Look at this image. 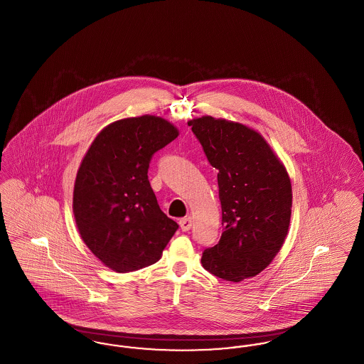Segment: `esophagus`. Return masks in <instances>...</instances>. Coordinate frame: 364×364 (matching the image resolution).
I'll list each match as a JSON object with an SVG mask.
<instances>
[{
	"label": "esophagus",
	"instance_id": "obj_1",
	"mask_svg": "<svg viewBox=\"0 0 364 364\" xmlns=\"http://www.w3.org/2000/svg\"><path fill=\"white\" fill-rule=\"evenodd\" d=\"M192 218L191 217H186V218H181L180 221H178V224H180V228H181V230H184V232H187V230H190L191 226H192Z\"/></svg>",
	"mask_w": 364,
	"mask_h": 364
}]
</instances>
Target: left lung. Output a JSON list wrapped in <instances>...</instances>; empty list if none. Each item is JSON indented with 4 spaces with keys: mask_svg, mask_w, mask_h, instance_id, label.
<instances>
[{
    "mask_svg": "<svg viewBox=\"0 0 364 364\" xmlns=\"http://www.w3.org/2000/svg\"><path fill=\"white\" fill-rule=\"evenodd\" d=\"M218 171L223 235L202 266L232 282L264 270L281 250L292 213V186L282 162L259 132L240 122L203 116L188 122Z\"/></svg>",
    "mask_w": 364,
    "mask_h": 364,
    "instance_id": "8db88e82",
    "label": "left lung"
}]
</instances>
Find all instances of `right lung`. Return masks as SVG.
<instances>
[{
    "label": "right lung",
    "mask_w": 364,
    "mask_h": 364,
    "mask_svg": "<svg viewBox=\"0 0 364 364\" xmlns=\"http://www.w3.org/2000/svg\"><path fill=\"white\" fill-rule=\"evenodd\" d=\"M178 136L173 124L144 114L112 122L82 159L73 215L90 251L117 273L156 263L178 225L156 202L150 161Z\"/></svg>",
    "instance_id": "obj_1"
}]
</instances>
